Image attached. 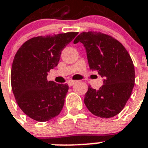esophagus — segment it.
<instances>
[{
    "instance_id": "obj_1",
    "label": "esophagus",
    "mask_w": 148,
    "mask_h": 148,
    "mask_svg": "<svg viewBox=\"0 0 148 148\" xmlns=\"http://www.w3.org/2000/svg\"><path fill=\"white\" fill-rule=\"evenodd\" d=\"M77 81L76 80H69V81H68V86H71L73 84H75V83H76Z\"/></svg>"
}]
</instances>
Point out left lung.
<instances>
[{
  "instance_id": "obj_1",
  "label": "left lung",
  "mask_w": 148,
  "mask_h": 148,
  "mask_svg": "<svg viewBox=\"0 0 148 148\" xmlns=\"http://www.w3.org/2000/svg\"><path fill=\"white\" fill-rule=\"evenodd\" d=\"M79 42L86 49L90 68L104 78L99 90L89 86L85 105L96 116L113 117L125 107L134 86L135 73L130 55L117 39L102 32H81L74 43Z\"/></svg>"
}]
</instances>
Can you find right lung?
Returning <instances> with one entry per match:
<instances>
[{
  "label": "right lung",
  "instance_id": "right-lung-1",
  "mask_svg": "<svg viewBox=\"0 0 148 148\" xmlns=\"http://www.w3.org/2000/svg\"><path fill=\"white\" fill-rule=\"evenodd\" d=\"M77 33L33 37L14 56L10 74L14 97L24 113L37 122H47L62 111L68 85L49 81L47 75L58 65L62 50Z\"/></svg>",
  "mask_w": 148,
  "mask_h": 148
}]
</instances>
